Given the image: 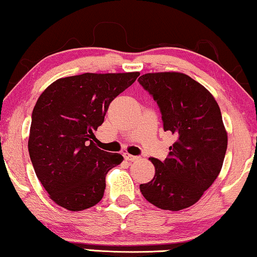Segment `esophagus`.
I'll list each match as a JSON object with an SVG mask.
<instances>
[{
  "instance_id": "34e87169",
  "label": "esophagus",
  "mask_w": 257,
  "mask_h": 257,
  "mask_svg": "<svg viewBox=\"0 0 257 257\" xmlns=\"http://www.w3.org/2000/svg\"><path fill=\"white\" fill-rule=\"evenodd\" d=\"M124 158L126 161L128 162H135L139 160V156H135V155H131V154H124Z\"/></svg>"
}]
</instances>
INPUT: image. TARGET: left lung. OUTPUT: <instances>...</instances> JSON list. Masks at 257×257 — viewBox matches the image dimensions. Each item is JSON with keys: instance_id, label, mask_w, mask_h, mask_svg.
I'll return each instance as SVG.
<instances>
[{"instance_id": "8db88e82", "label": "left lung", "mask_w": 257, "mask_h": 257, "mask_svg": "<svg viewBox=\"0 0 257 257\" xmlns=\"http://www.w3.org/2000/svg\"><path fill=\"white\" fill-rule=\"evenodd\" d=\"M139 83L158 104L163 130L175 136L168 158H151L153 180L140 184L148 202L180 211L203 196L220 173L227 133L219 105L209 91L182 73H150Z\"/></svg>"}]
</instances>
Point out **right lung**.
<instances>
[{"label":"right lung","mask_w":257,"mask_h":257,"mask_svg":"<svg viewBox=\"0 0 257 257\" xmlns=\"http://www.w3.org/2000/svg\"><path fill=\"white\" fill-rule=\"evenodd\" d=\"M139 73L64 77L39 96L32 111L29 154L51 199L69 211L94 206L103 198L105 176L122 156L95 146L94 132L110 103Z\"/></svg>","instance_id":"right-lung-1"}]
</instances>
